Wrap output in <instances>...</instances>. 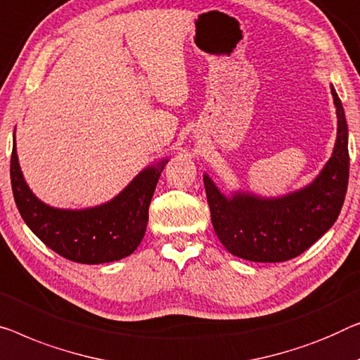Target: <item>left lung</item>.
Returning a JSON list of instances; mask_svg holds the SVG:
<instances>
[{"instance_id": "8db88e82", "label": "left lung", "mask_w": 360, "mask_h": 360, "mask_svg": "<svg viewBox=\"0 0 360 360\" xmlns=\"http://www.w3.org/2000/svg\"><path fill=\"white\" fill-rule=\"evenodd\" d=\"M338 137L328 163L312 184L281 198L236 194L226 198L205 174L207 200L218 239L233 255L276 264L294 259L333 226L345 203L349 181V150L345 110L331 87Z\"/></svg>"}]
</instances>
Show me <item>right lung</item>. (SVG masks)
Instances as JSON below:
<instances>
[{
  "mask_svg": "<svg viewBox=\"0 0 360 360\" xmlns=\"http://www.w3.org/2000/svg\"><path fill=\"white\" fill-rule=\"evenodd\" d=\"M165 162L143 169L116 198L87 210H60L40 202L20 173L15 142L11 186L27 226L43 244L77 264H106L131 255L146 234L148 207Z\"/></svg>",
  "mask_w": 360,
  "mask_h": 360,
  "instance_id": "add662e5",
  "label": "right lung"
}]
</instances>
